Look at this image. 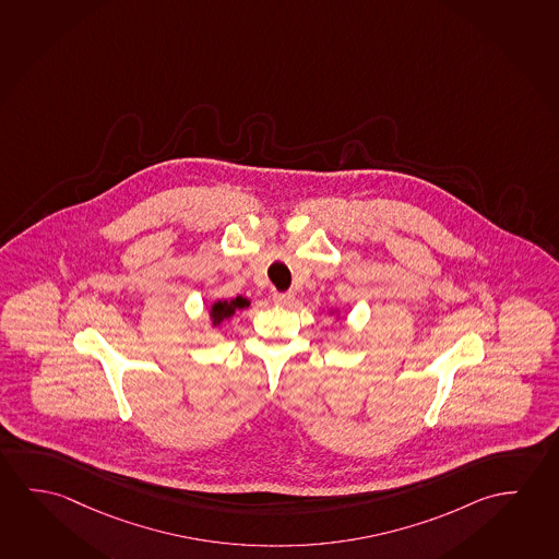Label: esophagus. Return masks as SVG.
<instances>
[{
	"instance_id": "obj_1",
	"label": "esophagus",
	"mask_w": 559,
	"mask_h": 559,
	"mask_svg": "<svg viewBox=\"0 0 559 559\" xmlns=\"http://www.w3.org/2000/svg\"><path fill=\"white\" fill-rule=\"evenodd\" d=\"M295 301V293H274V302L277 307H292Z\"/></svg>"
}]
</instances>
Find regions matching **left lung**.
Returning <instances> with one entry per match:
<instances>
[{"label": "left lung", "instance_id": "left-lung-1", "mask_svg": "<svg viewBox=\"0 0 559 559\" xmlns=\"http://www.w3.org/2000/svg\"><path fill=\"white\" fill-rule=\"evenodd\" d=\"M330 314H334L336 319H340V310H330Z\"/></svg>", "mask_w": 559, "mask_h": 559}]
</instances>
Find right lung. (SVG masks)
<instances>
[{
  "instance_id": "add662e5",
  "label": "right lung",
  "mask_w": 559,
  "mask_h": 559,
  "mask_svg": "<svg viewBox=\"0 0 559 559\" xmlns=\"http://www.w3.org/2000/svg\"><path fill=\"white\" fill-rule=\"evenodd\" d=\"M250 301L247 297H233V299H217L210 305L207 317H210V326L219 329L223 322L233 319L239 310L249 309Z\"/></svg>"
}]
</instances>
